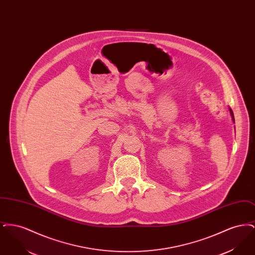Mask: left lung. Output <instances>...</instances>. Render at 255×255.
<instances>
[{"label":"left lung","mask_w":255,"mask_h":255,"mask_svg":"<svg viewBox=\"0 0 255 255\" xmlns=\"http://www.w3.org/2000/svg\"><path fill=\"white\" fill-rule=\"evenodd\" d=\"M229 111H230V114H231V120H232V122H234V116H233V112H232V110L229 107Z\"/></svg>","instance_id":"8db88e82"}]
</instances>
